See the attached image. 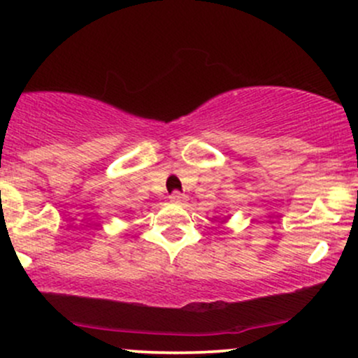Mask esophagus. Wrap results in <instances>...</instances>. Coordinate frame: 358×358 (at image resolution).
Listing matches in <instances>:
<instances>
[{
  "mask_svg": "<svg viewBox=\"0 0 358 358\" xmlns=\"http://www.w3.org/2000/svg\"><path fill=\"white\" fill-rule=\"evenodd\" d=\"M171 201L178 203V205H184V203L187 201V196L182 194V193H178V191H176V193L171 194Z\"/></svg>",
  "mask_w": 358,
  "mask_h": 358,
  "instance_id": "34e87169",
  "label": "esophagus"
}]
</instances>
